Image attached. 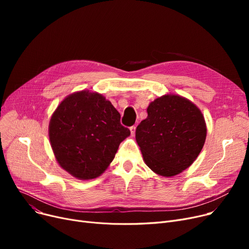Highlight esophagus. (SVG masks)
<instances>
[{
  "instance_id": "34e87169",
  "label": "esophagus",
  "mask_w": 249,
  "mask_h": 249,
  "mask_svg": "<svg viewBox=\"0 0 249 249\" xmlns=\"http://www.w3.org/2000/svg\"><path fill=\"white\" fill-rule=\"evenodd\" d=\"M130 131H131V135H135V131H136V126H131L130 127Z\"/></svg>"
}]
</instances>
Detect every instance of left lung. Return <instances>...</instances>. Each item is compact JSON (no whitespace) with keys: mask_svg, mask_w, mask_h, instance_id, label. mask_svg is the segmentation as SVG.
<instances>
[{"mask_svg":"<svg viewBox=\"0 0 249 249\" xmlns=\"http://www.w3.org/2000/svg\"><path fill=\"white\" fill-rule=\"evenodd\" d=\"M147 118L136 128V141L146 165L158 175L174 177L200 154L207 135L203 114L191 101L176 95L154 100Z\"/></svg>","mask_w":249,"mask_h":249,"instance_id":"left-lung-1","label":"left lung"}]
</instances>
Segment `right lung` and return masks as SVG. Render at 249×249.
<instances>
[{"instance_id":"1","label":"right lung","mask_w":249,"mask_h":249,"mask_svg":"<svg viewBox=\"0 0 249 249\" xmlns=\"http://www.w3.org/2000/svg\"><path fill=\"white\" fill-rule=\"evenodd\" d=\"M102 95L82 90L65 98L51 117L49 139L59 165L80 179L102 175L130 130Z\"/></svg>"}]
</instances>
